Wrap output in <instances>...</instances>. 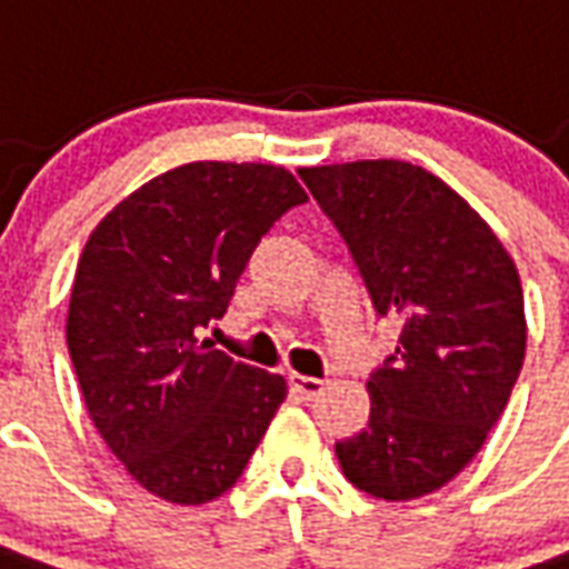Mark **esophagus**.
<instances>
[{
    "instance_id": "34e87169",
    "label": "esophagus",
    "mask_w": 569,
    "mask_h": 569,
    "mask_svg": "<svg viewBox=\"0 0 569 569\" xmlns=\"http://www.w3.org/2000/svg\"><path fill=\"white\" fill-rule=\"evenodd\" d=\"M288 385L300 393L302 400H315L318 393L325 391V379H312V376H300V372H290Z\"/></svg>"
}]
</instances>
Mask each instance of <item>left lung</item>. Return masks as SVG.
<instances>
[{
	"mask_svg": "<svg viewBox=\"0 0 569 569\" xmlns=\"http://www.w3.org/2000/svg\"><path fill=\"white\" fill-rule=\"evenodd\" d=\"M367 284L400 318L370 372V425L336 442L346 479L379 500L451 482L503 416L525 363L521 279L491 227L442 178L403 160L300 169Z\"/></svg>",
	"mask_w": 569,
	"mask_h": 569,
	"instance_id": "8db88e82",
	"label": "left lung"
}]
</instances>
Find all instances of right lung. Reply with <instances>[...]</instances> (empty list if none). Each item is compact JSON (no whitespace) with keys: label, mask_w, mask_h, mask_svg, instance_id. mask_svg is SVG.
Segmentation results:
<instances>
[{"label":"right lung","mask_w":569,"mask_h":569,"mask_svg":"<svg viewBox=\"0 0 569 569\" xmlns=\"http://www.w3.org/2000/svg\"><path fill=\"white\" fill-rule=\"evenodd\" d=\"M306 199L281 166H178L114 206L81 251L66 342L87 412L169 503L230 491L288 393L199 333L223 318L269 227Z\"/></svg>","instance_id":"obj_1"}]
</instances>
